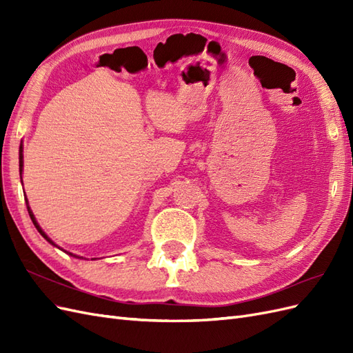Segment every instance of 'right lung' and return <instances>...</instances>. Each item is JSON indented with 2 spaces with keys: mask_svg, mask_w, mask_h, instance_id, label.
Instances as JSON below:
<instances>
[{
  "mask_svg": "<svg viewBox=\"0 0 353 353\" xmlns=\"http://www.w3.org/2000/svg\"><path fill=\"white\" fill-rule=\"evenodd\" d=\"M19 172H20V181H22V172H23V144H20V147H19ZM26 200V208H28V213H29V216H30V219H32V222H34V225H35V228L38 230V232L41 234L42 237H44L50 244H52V245H56V248H59V245L52 241L47 234L42 231V228L39 227V223L37 222V218H35V215L34 213H32V210H30V208H29V201H28V199H25ZM60 249V248H59ZM63 250V249H61ZM63 252H66V250H63ZM68 254H70V256H73V258H78V259H83V258H79V256H77V254H73V253H70V252H66Z\"/></svg>",
  "mask_w": 353,
  "mask_h": 353,
  "instance_id": "obj_1",
  "label": "right lung"
}]
</instances>
